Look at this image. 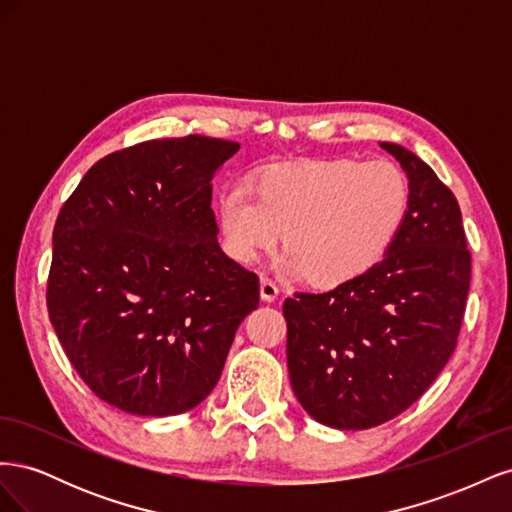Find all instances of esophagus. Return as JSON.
Segmentation results:
<instances>
[{"label":"esophagus","mask_w":512,"mask_h":512,"mask_svg":"<svg viewBox=\"0 0 512 512\" xmlns=\"http://www.w3.org/2000/svg\"><path fill=\"white\" fill-rule=\"evenodd\" d=\"M260 297H262V301L271 303V301L280 297V288H277V284L271 282L269 277H262V280H260Z\"/></svg>","instance_id":"obj_1"}]
</instances>
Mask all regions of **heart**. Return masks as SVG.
<instances>
[{
  "label": "heart",
  "mask_w": 512,
  "mask_h": 512,
  "mask_svg": "<svg viewBox=\"0 0 512 512\" xmlns=\"http://www.w3.org/2000/svg\"><path fill=\"white\" fill-rule=\"evenodd\" d=\"M410 211V181L389 160L273 164L218 198L222 245L254 262L284 232V265L333 286L365 273L389 252Z\"/></svg>",
  "instance_id": "b5f03b06"
}]
</instances>
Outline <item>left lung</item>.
I'll list each match as a JSON object with an SVG mask.
<instances>
[{"label": "left lung", "mask_w": 512, "mask_h": 512, "mask_svg": "<svg viewBox=\"0 0 512 512\" xmlns=\"http://www.w3.org/2000/svg\"><path fill=\"white\" fill-rule=\"evenodd\" d=\"M410 179V211L389 252L327 292L284 301L292 391L335 429L408 410L455 352L472 256L455 194L412 151L380 143Z\"/></svg>", "instance_id": "obj_1"}]
</instances>
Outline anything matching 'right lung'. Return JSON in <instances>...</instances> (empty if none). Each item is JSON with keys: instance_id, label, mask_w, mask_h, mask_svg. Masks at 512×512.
<instances>
[{"instance_id": "obj_1", "label": "right lung", "mask_w": 512, "mask_h": 512, "mask_svg": "<svg viewBox=\"0 0 512 512\" xmlns=\"http://www.w3.org/2000/svg\"><path fill=\"white\" fill-rule=\"evenodd\" d=\"M239 143L190 134L98 160L61 207L49 318L76 374L138 416L198 406L258 307L254 271L218 243L211 179Z\"/></svg>"}]
</instances>
